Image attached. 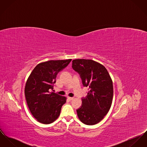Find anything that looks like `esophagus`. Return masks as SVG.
Instances as JSON below:
<instances>
[{"instance_id":"34e87169","label":"esophagus","mask_w":147,"mask_h":147,"mask_svg":"<svg viewBox=\"0 0 147 147\" xmlns=\"http://www.w3.org/2000/svg\"><path fill=\"white\" fill-rule=\"evenodd\" d=\"M68 98L69 100H72L74 98L73 97H68Z\"/></svg>"}]
</instances>
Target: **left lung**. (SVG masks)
<instances>
[{
	"label": "left lung",
	"mask_w": 147,
	"mask_h": 147,
	"mask_svg": "<svg viewBox=\"0 0 147 147\" xmlns=\"http://www.w3.org/2000/svg\"><path fill=\"white\" fill-rule=\"evenodd\" d=\"M72 68L79 73L83 85L89 91L82 98V105L77 110L80 121L93 125L100 122L108 113L113 98V80L106 68L90 59H75Z\"/></svg>",
	"instance_id": "left-lung-1"
}]
</instances>
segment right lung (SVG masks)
I'll use <instances>...</instances> for the list:
<instances>
[{
	"instance_id": "right-lung-1",
	"label": "right lung",
	"mask_w": 147,
	"mask_h": 147,
	"mask_svg": "<svg viewBox=\"0 0 147 147\" xmlns=\"http://www.w3.org/2000/svg\"><path fill=\"white\" fill-rule=\"evenodd\" d=\"M71 59L49 60L37 65L26 83L24 94L29 110L40 123L49 124L60 115L67 98L54 92L57 73L67 67Z\"/></svg>"
}]
</instances>
